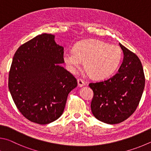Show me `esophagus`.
Wrapping results in <instances>:
<instances>
[{"label": "esophagus", "instance_id": "1", "mask_svg": "<svg viewBox=\"0 0 151 151\" xmlns=\"http://www.w3.org/2000/svg\"><path fill=\"white\" fill-rule=\"evenodd\" d=\"M78 87H80V88H81V87H83L85 86V82L81 80V79H78Z\"/></svg>", "mask_w": 151, "mask_h": 151}]
</instances>
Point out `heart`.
Returning <instances> with one entry per match:
<instances>
[{
  "mask_svg": "<svg viewBox=\"0 0 151 151\" xmlns=\"http://www.w3.org/2000/svg\"><path fill=\"white\" fill-rule=\"evenodd\" d=\"M62 58L71 73L83 68L91 78L96 80L105 79L115 72L122 58L120 47L109 45L104 41L88 39L76 43L73 51H65Z\"/></svg>",
  "mask_w": 151,
  "mask_h": 151,
  "instance_id": "heart-1",
  "label": "heart"
}]
</instances>
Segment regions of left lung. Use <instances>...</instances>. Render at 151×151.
Wrapping results in <instances>:
<instances>
[{
    "instance_id": "8db88e82",
    "label": "left lung",
    "mask_w": 151,
    "mask_h": 151,
    "mask_svg": "<svg viewBox=\"0 0 151 151\" xmlns=\"http://www.w3.org/2000/svg\"><path fill=\"white\" fill-rule=\"evenodd\" d=\"M123 60L118 72L101 82L91 83V112L97 119L113 125L123 122L136 110L143 93L145 79L141 61L119 43Z\"/></svg>"
}]
</instances>
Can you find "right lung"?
Returning a JSON list of instances; mask_svg holds the SVG:
<instances>
[{"mask_svg":"<svg viewBox=\"0 0 151 151\" xmlns=\"http://www.w3.org/2000/svg\"><path fill=\"white\" fill-rule=\"evenodd\" d=\"M63 47L55 35L42 34L20 46L14 54L9 89L16 106L32 122L45 125L62 115L76 79L60 64Z\"/></svg>","mask_w":151,"mask_h":151,"instance_id":"1","label":"right lung"}]
</instances>
